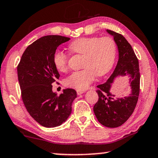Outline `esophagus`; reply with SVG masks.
<instances>
[{"mask_svg": "<svg viewBox=\"0 0 158 158\" xmlns=\"http://www.w3.org/2000/svg\"><path fill=\"white\" fill-rule=\"evenodd\" d=\"M77 94H79V95H80V94L85 93V90H81V89H77Z\"/></svg>", "mask_w": 158, "mask_h": 158, "instance_id": "esophagus-1", "label": "esophagus"}]
</instances>
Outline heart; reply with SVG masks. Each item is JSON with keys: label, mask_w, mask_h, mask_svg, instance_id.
Wrapping results in <instances>:
<instances>
[{"label": "heart", "mask_w": 158, "mask_h": 158, "mask_svg": "<svg viewBox=\"0 0 158 158\" xmlns=\"http://www.w3.org/2000/svg\"><path fill=\"white\" fill-rule=\"evenodd\" d=\"M69 49L75 54L83 55V69L73 72L65 80L68 87L85 89L94 81L95 76L106 74L112 69L116 56L117 48L110 37H87L78 38L69 45ZM55 68L59 72L66 71L68 56L56 50L52 56Z\"/></svg>", "instance_id": "1"}]
</instances>
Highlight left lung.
<instances>
[{"mask_svg":"<svg viewBox=\"0 0 158 158\" xmlns=\"http://www.w3.org/2000/svg\"><path fill=\"white\" fill-rule=\"evenodd\" d=\"M113 37L118 50V60L108 80L98 85V101L93 110L98 121L109 128H115L124 123L133 113L139 94L140 74L139 61L131 45L123 35L106 29ZM127 76L130 86V94L123 98L116 97L111 89L117 78Z\"/></svg>","mask_w":158,"mask_h":158,"instance_id":"left-lung-1","label":"left lung"}]
</instances>
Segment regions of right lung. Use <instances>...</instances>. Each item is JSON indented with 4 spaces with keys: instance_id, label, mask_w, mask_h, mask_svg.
Masks as SVG:
<instances>
[{
    "instance_id": "right-lung-1",
    "label": "right lung",
    "mask_w": 158,
    "mask_h": 158,
    "mask_svg": "<svg viewBox=\"0 0 158 158\" xmlns=\"http://www.w3.org/2000/svg\"><path fill=\"white\" fill-rule=\"evenodd\" d=\"M69 37L60 35L42 37L29 45L17 67L22 100L27 111L37 123L46 128L60 126L71 113L76 90L66 89L58 95L52 84L59 79L52 56Z\"/></svg>"
}]
</instances>
